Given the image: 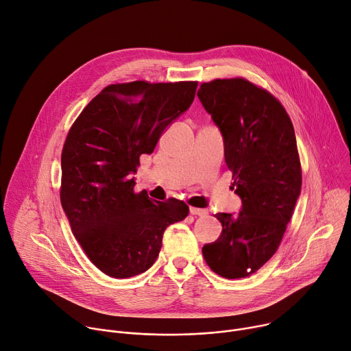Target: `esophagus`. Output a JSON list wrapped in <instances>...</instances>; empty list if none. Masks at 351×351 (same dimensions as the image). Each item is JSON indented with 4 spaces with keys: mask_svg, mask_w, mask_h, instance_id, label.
Instances as JSON below:
<instances>
[{
    "mask_svg": "<svg viewBox=\"0 0 351 351\" xmlns=\"http://www.w3.org/2000/svg\"><path fill=\"white\" fill-rule=\"evenodd\" d=\"M189 211H190V214H193V215H206V214H207L206 210L197 208V207H190Z\"/></svg>",
    "mask_w": 351,
    "mask_h": 351,
    "instance_id": "34e87169",
    "label": "esophagus"
}]
</instances>
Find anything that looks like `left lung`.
Returning a JSON list of instances; mask_svg holds the SVG:
<instances>
[{"label":"left lung","instance_id":"left-lung-1","mask_svg":"<svg viewBox=\"0 0 351 351\" xmlns=\"http://www.w3.org/2000/svg\"><path fill=\"white\" fill-rule=\"evenodd\" d=\"M197 97L224 137L232 189L242 199L238 215L215 214L222 232L203 246V258L221 277H247L278 249L301 192L294 127L276 97L245 78L203 82Z\"/></svg>","mask_w":351,"mask_h":351}]
</instances>
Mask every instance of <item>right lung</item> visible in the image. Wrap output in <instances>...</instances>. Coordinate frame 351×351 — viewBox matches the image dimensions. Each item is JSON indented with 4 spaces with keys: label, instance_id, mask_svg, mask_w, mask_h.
<instances>
[{
    "label": "right lung",
    "instance_id": "obj_1",
    "mask_svg": "<svg viewBox=\"0 0 351 351\" xmlns=\"http://www.w3.org/2000/svg\"><path fill=\"white\" fill-rule=\"evenodd\" d=\"M197 81H133L104 88L80 113L61 152L60 200L88 259L129 278L156 261L168 226L189 214L184 202H151L132 173L167 125L189 109Z\"/></svg>",
    "mask_w": 351,
    "mask_h": 351
}]
</instances>
